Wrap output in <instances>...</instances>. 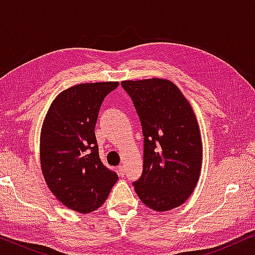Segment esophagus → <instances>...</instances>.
Segmentation results:
<instances>
[{"label":"esophagus","instance_id":"obj_1","mask_svg":"<svg viewBox=\"0 0 255 255\" xmlns=\"http://www.w3.org/2000/svg\"><path fill=\"white\" fill-rule=\"evenodd\" d=\"M117 170H118V174H120L121 176H124V174H125V168H124V166H123V165L118 166Z\"/></svg>","mask_w":255,"mask_h":255}]
</instances>
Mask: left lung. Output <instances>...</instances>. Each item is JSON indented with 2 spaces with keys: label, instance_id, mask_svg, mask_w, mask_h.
<instances>
[{
  "label": "left lung",
  "instance_id": "1",
  "mask_svg": "<svg viewBox=\"0 0 255 255\" xmlns=\"http://www.w3.org/2000/svg\"><path fill=\"white\" fill-rule=\"evenodd\" d=\"M141 123L144 165L134 181L146 207L168 211L180 207L196 187L202 166V139L193 108L165 79L123 81Z\"/></svg>",
  "mask_w": 255,
  "mask_h": 255
}]
</instances>
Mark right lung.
<instances>
[{"mask_svg":"<svg viewBox=\"0 0 255 255\" xmlns=\"http://www.w3.org/2000/svg\"><path fill=\"white\" fill-rule=\"evenodd\" d=\"M120 82L81 83L55 97L40 133V165L52 194L81 214L100 208L116 183V172L100 159L95 125L104 97Z\"/></svg>","mask_w":255,"mask_h":255,"instance_id":"1","label":"right lung"}]
</instances>
